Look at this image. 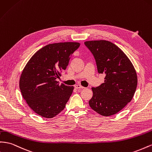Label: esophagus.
I'll return each mask as SVG.
<instances>
[{"label": "esophagus", "mask_w": 152, "mask_h": 152, "mask_svg": "<svg viewBox=\"0 0 152 152\" xmlns=\"http://www.w3.org/2000/svg\"><path fill=\"white\" fill-rule=\"evenodd\" d=\"M75 88H76L77 89H84V88L83 87V86H82L78 84V85H75Z\"/></svg>", "instance_id": "1"}]
</instances>
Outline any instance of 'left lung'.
<instances>
[{
    "mask_svg": "<svg viewBox=\"0 0 152 152\" xmlns=\"http://www.w3.org/2000/svg\"><path fill=\"white\" fill-rule=\"evenodd\" d=\"M84 44L95 57L98 73L105 75L104 83L92 88L89 105L102 116L113 115L132 99L137 84L136 72L128 57L114 43L97 40Z\"/></svg>",
    "mask_w": 152,
    "mask_h": 152,
    "instance_id": "left-lung-1",
    "label": "left lung"
}]
</instances>
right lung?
Listing matches in <instances>:
<instances>
[{"label":"right lung","instance_id":"add662e5","mask_svg":"<svg viewBox=\"0 0 152 152\" xmlns=\"http://www.w3.org/2000/svg\"><path fill=\"white\" fill-rule=\"evenodd\" d=\"M77 42L49 44L32 56L24 68L19 86L23 98L38 115L52 118L64 109L73 86L56 81L66 68Z\"/></svg>","mask_w":152,"mask_h":152}]
</instances>
